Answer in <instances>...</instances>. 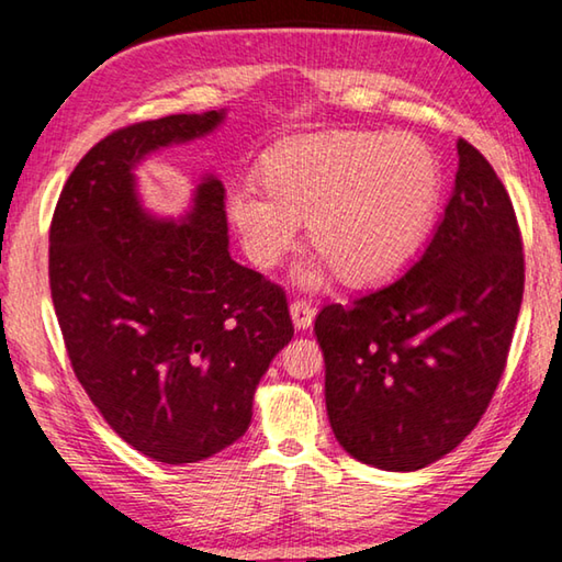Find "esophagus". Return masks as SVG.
Listing matches in <instances>:
<instances>
[{"mask_svg": "<svg viewBox=\"0 0 562 562\" xmlns=\"http://www.w3.org/2000/svg\"><path fill=\"white\" fill-rule=\"evenodd\" d=\"M290 315L297 329H307L312 327V322H315V310H312V304H307L304 300H294L290 304Z\"/></svg>", "mask_w": 562, "mask_h": 562, "instance_id": "34e87169", "label": "esophagus"}]
</instances>
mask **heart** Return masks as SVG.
Instances as JSON below:
<instances>
[{
	"mask_svg": "<svg viewBox=\"0 0 562 562\" xmlns=\"http://www.w3.org/2000/svg\"><path fill=\"white\" fill-rule=\"evenodd\" d=\"M265 190L245 180L227 195V217L258 268L290 250L307 217L319 252L300 268L307 288L335 268L347 284H376L422 247L441 195V166L414 133L331 131L292 138L265 158Z\"/></svg>",
	"mask_w": 562,
	"mask_h": 562,
	"instance_id": "1",
	"label": "heart"
}]
</instances>
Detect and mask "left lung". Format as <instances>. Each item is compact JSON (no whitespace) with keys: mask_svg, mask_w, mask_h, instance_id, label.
<instances>
[{"mask_svg":"<svg viewBox=\"0 0 562 562\" xmlns=\"http://www.w3.org/2000/svg\"><path fill=\"white\" fill-rule=\"evenodd\" d=\"M453 193L402 278L315 319L331 431L357 461L416 471L481 422L506 369L526 262L496 170L459 138Z\"/></svg>","mask_w":562,"mask_h":562,"instance_id":"8db88e82","label":"left lung"}]
</instances>
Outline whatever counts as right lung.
Here are the masks:
<instances>
[{
  "instance_id": "right-lung-1",
  "label": "right lung",
  "mask_w": 562,
  "mask_h": 562,
  "mask_svg": "<svg viewBox=\"0 0 562 562\" xmlns=\"http://www.w3.org/2000/svg\"><path fill=\"white\" fill-rule=\"evenodd\" d=\"M223 119L176 113L109 133L71 170L49 227V288L76 379L123 441L170 465L240 439L255 389L294 335L280 284L227 252L221 180L203 178L180 223L138 201L140 160Z\"/></svg>"
}]
</instances>
